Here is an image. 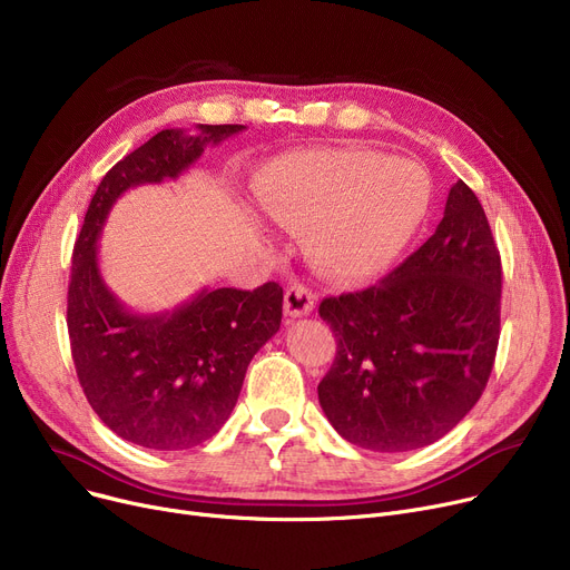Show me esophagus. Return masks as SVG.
<instances>
[{"instance_id": "34e87169", "label": "esophagus", "mask_w": 570, "mask_h": 570, "mask_svg": "<svg viewBox=\"0 0 570 570\" xmlns=\"http://www.w3.org/2000/svg\"><path fill=\"white\" fill-rule=\"evenodd\" d=\"M316 305V295L303 286V284H291L284 293V312L286 316L291 318H297V316H307L312 314Z\"/></svg>"}]
</instances>
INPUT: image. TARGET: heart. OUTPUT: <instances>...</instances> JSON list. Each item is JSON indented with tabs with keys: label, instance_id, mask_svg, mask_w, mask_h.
Wrapping results in <instances>:
<instances>
[{
	"label": "heart",
	"instance_id": "b5f03b06",
	"mask_svg": "<svg viewBox=\"0 0 570 570\" xmlns=\"http://www.w3.org/2000/svg\"><path fill=\"white\" fill-rule=\"evenodd\" d=\"M432 194L423 164L363 147L286 155L267 164L256 179L265 213L307 228V256L342 282L385 273L421 230Z\"/></svg>",
	"mask_w": 570,
	"mask_h": 570
}]
</instances>
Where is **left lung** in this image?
<instances>
[{"label": "left lung", "instance_id": "left-lung-1", "mask_svg": "<svg viewBox=\"0 0 570 570\" xmlns=\"http://www.w3.org/2000/svg\"><path fill=\"white\" fill-rule=\"evenodd\" d=\"M318 314L337 337L318 402L342 439L404 453L445 436L481 400L499 344L501 258L481 200L458 179L421 249Z\"/></svg>", "mask_w": 570, "mask_h": 570}]
</instances>
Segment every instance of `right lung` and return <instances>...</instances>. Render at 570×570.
Masks as SVG:
<instances>
[{
	"label": "right lung",
	"instance_id": "add662e5",
	"mask_svg": "<svg viewBox=\"0 0 570 570\" xmlns=\"http://www.w3.org/2000/svg\"><path fill=\"white\" fill-rule=\"evenodd\" d=\"M243 125L164 129L117 161L89 200L73 247L67 325L82 393L117 436L153 451H187L215 436L237 402L252 357L277 335L284 291L200 288L159 314H136L106 286L99 237L110 207L140 185L177 179Z\"/></svg>",
	"mask_w": 570,
	"mask_h": 570
}]
</instances>
